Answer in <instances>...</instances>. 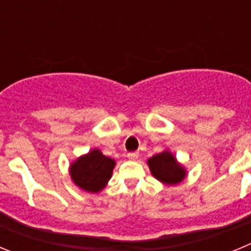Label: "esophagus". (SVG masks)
<instances>
[{"label":"esophagus","mask_w":251,"mask_h":251,"mask_svg":"<svg viewBox=\"0 0 251 251\" xmlns=\"http://www.w3.org/2000/svg\"><path fill=\"white\" fill-rule=\"evenodd\" d=\"M127 157L129 159H132V161H134V159H137L139 157V153L138 152H129L127 154Z\"/></svg>","instance_id":"34e87169"}]
</instances>
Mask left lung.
<instances>
[{
	"label": "left lung",
	"instance_id": "left-lung-1",
	"mask_svg": "<svg viewBox=\"0 0 251 251\" xmlns=\"http://www.w3.org/2000/svg\"><path fill=\"white\" fill-rule=\"evenodd\" d=\"M148 166L152 175L166 185H176L186 176V171L168 151L158 153L148 159Z\"/></svg>",
	"mask_w": 251,
	"mask_h": 251
}]
</instances>
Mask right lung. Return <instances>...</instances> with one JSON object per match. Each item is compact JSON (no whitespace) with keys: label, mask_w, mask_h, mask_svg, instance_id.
I'll use <instances>...</instances> for the list:
<instances>
[{"label":"right lung","mask_w":251,"mask_h":251,"mask_svg":"<svg viewBox=\"0 0 251 251\" xmlns=\"http://www.w3.org/2000/svg\"><path fill=\"white\" fill-rule=\"evenodd\" d=\"M114 166V159L104 156L99 150H93L70 166V176L84 191L99 192L112 177Z\"/></svg>","instance_id":"add662e5"}]
</instances>
